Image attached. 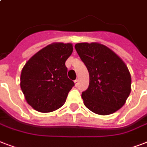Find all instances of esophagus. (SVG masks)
I'll list each match as a JSON object with an SVG mask.
<instances>
[{
	"label": "esophagus",
	"mask_w": 147,
	"mask_h": 147,
	"mask_svg": "<svg viewBox=\"0 0 147 147\" xmlns=\"http://www.w3.org/2000/svg\"><path fill=\"white\" fill-rule=\"evenodd\" d=\"M78 82H79V80H78V79H76V80L74 81V82H75V85H76V86H77V85H78Z\"/></svg>",
	"instance_id": "1"
}]
</instances>
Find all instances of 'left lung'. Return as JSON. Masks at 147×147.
Here are the masks:
<instances>
[{
    "instance_id": "1",
    "label": "left lung",
    "mask_w": 147,
    "mask_h": 147,
    "mask_svg": "<svg viewBox=\"0 0 147 147\" xmlns=\"http://www.w3.org/2000/svg\"><path fill=\"white\" fill-rule=\"evenodd\" d=\"M75 48L89 73V86L82 94L85 107L99 115L118 111L131 91V76L125 62L99 42L76 43Z\"/></svg>"
}]
</instances>
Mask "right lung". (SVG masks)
<instances>
[{
	"label": "right lung",
	"instance_id": "obj_1",
	"mask_svg": "<svg viewBox=\"0 0 147 147\" xmlns=\"http://www.w3.org/2000/svg\"><path fill=\"white\" fill-rule=\"evenodd\" d=\"M71 43L53 42L35 53L24 65L20 88L26 102L42 113L64 105L74 82L67 76L65 61L71 55Z\"/></svg>",
	"mask_w": 147,
	"mask_h": 147
}]
</instances>
